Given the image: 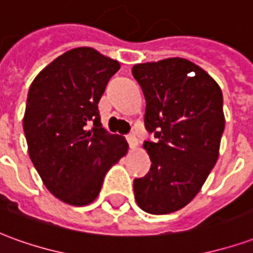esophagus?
Wrapping results in <instances>:
<instances>
[{
    "instance_id": "34e87169",
    "label": "esophagus",
    "mask_w": 253,
    "mask_h": 253,
    "mask_svg": "<svg viewBox=\"0 0 253 253\" xmlns=\"http://www.w3.org/2000/svg\"><path fill=\"white\" fill-rule=\"evenodd\" d=\"M126 139L127 142H128V145H130V149H137L138 139L134 134H128V135H126Z\"/></svg>"
}]
</instances>
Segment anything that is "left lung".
<instances>
[{
    "label": "left lung",
    "instance_id": "obj_1",
    "mask_svg": "<svg viewBox=\"0 0 253 253\" xmlns=\"http://www.w3.org/2000/svg\"><path fill=\"white\" fill-rule=\"evenodd\" d=\"M132 76L146 100V130L157 138L143 143L152 167L134 180V195L143 211L169 214L195 198L217 163L225 128L222 92L184 58L138 63Z\"/></svg>",
    "mask_w": 253,
    "mask_h": 253
}]
</instances>
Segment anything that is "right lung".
<instances>
[{
  "mask_svg": "<svg viewBox=\"0 0 253 253\" xmlns=\"http://www.w3.org/2000/svg\"><path fill=\"white\" fill-rule=\"evenodd\" d=\"M119 69L118 61L94 48L77 47L31 84L23 119L28 153L47 190L67 205L92 203L105 173L127 153L125 137L101 127L97 108Z\"/></svg>",
  "mask_w": 253,
  "mask_h": 253,
  "instance_id": "right-lung-1",
  "label": "right lung"
}]
</instances>
